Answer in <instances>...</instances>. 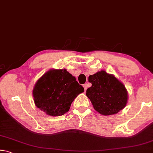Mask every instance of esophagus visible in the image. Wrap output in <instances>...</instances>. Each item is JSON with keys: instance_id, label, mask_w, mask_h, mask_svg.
<instances>
[{"instance_id": "obj_1", "label": "esophagus", "mask_w": 153, "mask_h": 153, "mask_svg": "<svg viewBox=\"0 0 153 153\" xmlns=\"http://www.w3.org/2000/svg\"><path fill=\"white\" fill-rule=\"evenodd\" d=\"M83 87H84V91L86 92V89H87V85L86 84H84V85H83Z\"/></svg>"}]
</instances>
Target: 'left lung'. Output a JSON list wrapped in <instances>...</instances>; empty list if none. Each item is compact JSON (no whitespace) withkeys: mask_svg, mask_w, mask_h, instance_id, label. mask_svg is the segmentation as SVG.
<instances>
[{"mask_svg":"<svg viewBox=\"0 0 153 153\" xmlns=\"http://www.w3.org/2000/svg\"><path fill=\"white\" fill-rule=\"evenodd\" d=\"M88 82L92 86L87 89L86 94L94 109L100 114L114 115L126 106L128 90L114 75L102 70L90 76Z\"/></svg>","mask_w":153,"mask_h":153,"instance_id":"1","label":"left lung"}]
</instances>
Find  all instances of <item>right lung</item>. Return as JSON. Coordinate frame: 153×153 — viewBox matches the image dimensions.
I'll use <instances>...</instances> for the list:
<instances>
[{"mask_svg": "<svg viewBox=\"0 0 153 153\" xmlns=\"http://www.w3.org/2000/svg\"><path fill=\"white\" fill-rule=\"evenodd\" d=\"M84 91L76 77L65 69H51L36 82L32 94L36 107L56 117L69 111L74 100Z\"/></svg>", "mask_w": 153, "mask_h": 153, "instance_id": "add662e5", "label": "right lung"}]
</instances>
